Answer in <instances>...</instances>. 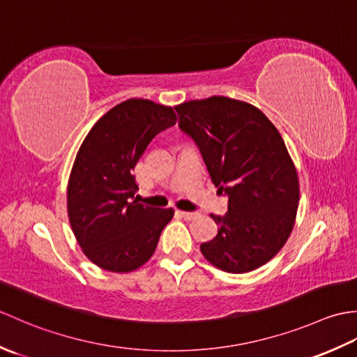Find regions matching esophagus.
<instances>
[{"instance_id": "obj_1", "label": "esophagus", "mask_w": 357, "mask_h": 357, "mask_svg": "<svg viewBox=\"0 0 357 357\" xmlns=\"http://www.w3.org/2000/svg\"><path fill=\"white\" fill-rule=\"evenodd\" d=\"M179 215L183 216V218L185 219V221H192V219H195V218H198V216H199L198 211H183V210L179 211Z\"/></svg>"}]
</instances>
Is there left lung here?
<instances>
[{
	"label": "left lung",
	"instance_id": "1",
	"mask_svg": "<svg viewBox=\"0 0 357 357\" xmlns=\"http://www.w3.org/2000/svg\"><path fill=\"white\" fill-rule=\"evenodd\" d=\"M174 109L218 192L229 198L225 216L211 215L218 234L201 244L204 257L227 273L259 268L284 247L299 204L298 173L282 136L259 109L231 98Z\"/></svg>",
	"mask_w": 357,
	"mask_h": 357
}]
</instances>
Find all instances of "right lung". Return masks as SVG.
Masks as SVG:
<instances>
[{
    "label": "right lung",
    "mask_w": 357,
    "mask_h": 357,
    "mask_svg": "<svg viewBox=\"0 0 357 357\" xmlns=\"http://www.w3.org/2000/svg\"><path fill=\"white\" fill-rule=\"evenodd\" d=\"M174 124L172 107L133 98L105 113L81 144L67 211L75 238L98 267L133 271L155 253L174 211L136 201L133 170L150 141Z\"/></svg>",
    "instance_id": "1"
}]
</instances>
